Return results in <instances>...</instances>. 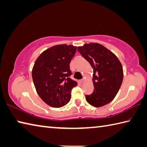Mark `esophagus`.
Segmentation results:
<instances>
[{"instance_id": "obj_1", "label": "esophagus", "mask_w": 147, "mask_h": 147, "mask_svg": "<svg viewBox=\"0 0 147 147\" xmlns=\"http://www.w3.org/2000/svg\"><path fill=\"white\" fill-rule=\"evenodd\" d=\"M84 81H85V79L84 78H83V79H82V80H79V82H80V84H83V83L84 82Z\"/></svg>"}]
</instances>
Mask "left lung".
<instances>
[{"label": "left lung", "instance_id": "8db88e82", "mask_svg": "<svg viewBox=\"0 0 147 147\" xmlns=\"http://www.w3.org/2000/svg\"><path fill=\"white\" fill-rule=\"evenodd\" d=\"M77 49L93 69L94 92L85 95V99L95 107L107 105L115 98L121 85L123 71L121 62L113 52L100 44H85Z\"/></svg>", "mask_w": 147, "mask_h": 147}]
</instances>
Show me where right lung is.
Returning <instances> with one entry per match:
<instances>
[{
    "mask_svg": "<svg viewBox=\"0 0 147 147\" xmlns=\"http://www.w3.org/2000/svg\"><path fill=\"white\" fill-rule=\"evenodd\" d=\"M76 51L72 45H56L42 52L32 69V78L39 96L48 105L59 108L71 100L78 83L70 78L69 64Z\"/></svg>",
    "mask_w": 147,
    "mask_h": 147,
    "instance_id": "add662e5",
    "label": "right lung"
}]
</instances>
